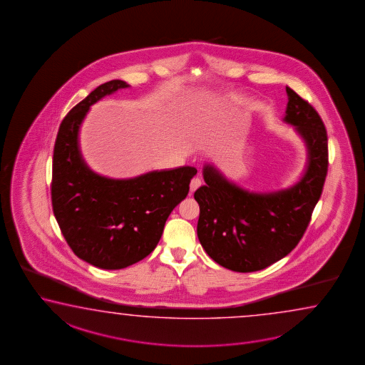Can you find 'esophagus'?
Masks as SVG:
<instances>
[{
  "label": "esophagus",
  "mask_w": 365,
  "mask_h": 365,
  "mask_svg": "<svg viewBox=\"0 0 365 365\" xmlns=\"http://www.w3.org/2000/svg\"><path fill=\"white\" fill-rule=\"evenodd\" d=\"M201 185H202V182H201L200 178L192 179V180H191V183H190V191H191V192H195V191H196Z\"/></svg>",
  "instance_id": "34e87169"
}]
</instances>
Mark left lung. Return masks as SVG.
Listing matches in <instances>:
<instances>
[{
    "label": "left lung",
    "mask_w": 365,
    "mask_h": 365,
    "mask_svg": "<svg viewBox=\"0 0 365 365\" xmlns=\"http://www.w3.org/2000/svg\"><path fill=\"white\" fill-rule=\"evenodd\" d=\"M283 120L295 127L307 147V166L294 186L275 192H250L225 178L213 165L202 169L196 190L197 238L209 257L240 273L268 268L298 246L320 200L327 174L325 125L312 105L286 87Z\"/></svg>",
    "instance_id": "8db88e82"
}]
</instances>
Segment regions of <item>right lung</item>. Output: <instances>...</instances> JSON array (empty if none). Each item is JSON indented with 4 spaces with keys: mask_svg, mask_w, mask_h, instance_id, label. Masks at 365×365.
Returning a JSON list of instances; mask_svg holds the SVG:
<instances>
[{
    "mask_svg": "<svg viewBox=\"0 0 365 365\" xmlns=\"http://www.w3.org/2000/svg\"><path fill=\"white\" fill-rule=\"evenodd\" d=\"M123 81L98 86L67 113L53 150L52 207L73 252L96 268L123 269L147 257L160 242L171 210L186 199L197 170L182 166L130 179L101 177L84 163L78 135L83 119Z\"/></svg>",
    "mask_w": 365,
    "mask_h": 365,
    "instance_id": "1",
    "label": "right lung"
}]
</instances>
